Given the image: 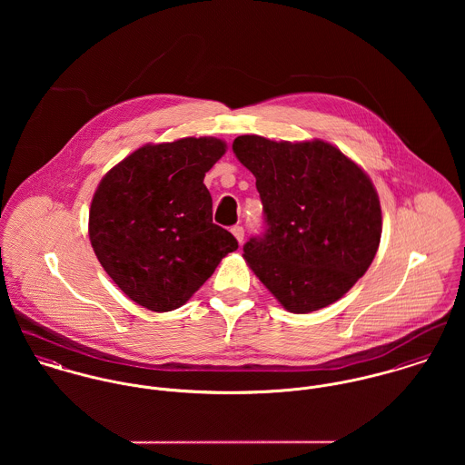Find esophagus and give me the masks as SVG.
<instances>
[{
	"label": "esophagus",
	"instance_id": "esophagus-1",
	"mask_svg": "<svg viewBox=\"0 0 465 465\" xmlns=\"http://www.w3.org/2000/svg\"><path fill=\"white\" fill-rule=\"evenodd\" d=\"M231 232L234 234V238H236L240 243L243 242V238H245V229H243L242 225H234V227L231 229Z\"/></svg>",
	"mask_w": 465,
	"mask_h": 465
}]
</instances>
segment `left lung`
Here are the masks:
<instances>
[{
  "label": "left lung",
  "mask_w": 465,
  "mask_h": 465,
  "mask_svg": "<svg viewBox=\"0 0 465 465\" xmlns=\"http://www.w3.org/2000/svg\"><path fill=\"white\" fill-rule=\"evenodd\" d=\"M240 163L256 177L265 232L243 258L292 313H312L343 297L372 263L381 205L369 175L326 141L240 135Z\"/></svg>",
  "instance_id": "1"
}]
</instances>
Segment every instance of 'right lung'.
<instances>
[{
  "mask_svg": "<svg viewBox=\"0 0 465 465\" xmlns=\"http://www.w3.org/2000/svg\"><path fill=\"white\" fill-rule=\"evenodd\" d=\"M225 153L216 137L144 144L98 184L89 211L93 251L135 304L181 308L213 275L236 238L213 223L205 173Z\"/></svg>",
  "mask_w": 465,
  "mask_h": 465,
  "instance_id": "right-lung-1",
  "label": "right lung"
}]
</instances>
